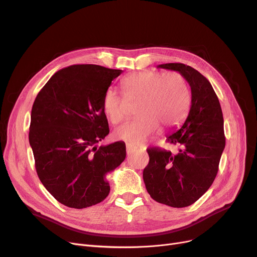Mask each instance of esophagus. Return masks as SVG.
<instances>
[{"label": "esophagus", "instance_id": "34e87169", "mask_svg": "<svg viewBox=\"0 0 257 257\" xmlns=\"http://www.w3.org/2000/svg\"><path fill=\"white\" fill-rule=\"evenodd\" d=\"M137 150H139V148L136 146H131V145H127L126 146V151L128 155H131L133 152H136Z\"/></svg>", "mask_w": 257, "mask_h": 257}]
</instances>
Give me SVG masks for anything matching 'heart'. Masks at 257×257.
<instances>
[{
    "mask_svg": "<svg viewBox=\"0 0 257 257\" xmlns=\"http://www.w3.org/2000/svg\"><path fill=\"white\" fill-rule=\"evenodd\" d=\"M121 84L128 97L139 98L136 105L138 116L116 128L113 136L132 145L146 143L159 125L171 128L179 124L190 106V85L178 72L163 74L145 70L125 77ZM103 110L112 124L125 117L124 100L112 88L104 94Z\"/></svg>",
    "mask_w": 257,
    "mask_h": 257,
    "instance_id": "obj_1",
    "label": "heart"
}]
</instances>
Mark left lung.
Instances as JSON below:
<instances>
[{
  "label": "left lung",
  "mask_w": 257,
  "mask_h": 257,
  "mask_svg": "<svg viewBox=\"0 0 257 257\" xmlns=\"http://www.w3.org/2000/svg\"><path fill=\"white\" fill-rule=\"evenodd\" d=\"M158 67L177 71L186 78L192 102L184 123L167 138L168 143L178 146L177 153L158 147L147 149L150 160L143 178L148 193L158 203L186 207L207 192L218 174L225 148L223 113L210 82L197 70L183 63Z\"/></svg>",
  "instance_id": "8db88e82"
}]
</instances>
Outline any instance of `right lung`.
Listing matches in <instances>:
<instances>
[{"label":"right lung","instance_id":"obj_1","mask_svg":"<svg viewBox=\"0 0 257 257\" xmlns=\"http://www.w3.org/2000/svg\"><path fill=\"white\" fill-rule=\"evenodd\" d=\"M121 72L96 64L64 67L33 103L29 143L38 178L67 207L102 202L110 191L106 174L126 157L123 142L96 146L109 133L103 97Z\"/></svg>","mask_w":257,"mask_h":257}]
</instances>
